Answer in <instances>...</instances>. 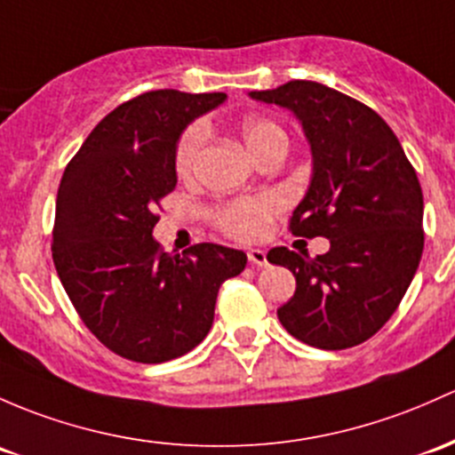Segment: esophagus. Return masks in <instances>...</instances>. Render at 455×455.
<instances>
[{
  "mask_svg": "<svg viewBox=\"0 0 455 455\" xmlns=\"http://www.w3.org/2000/svg\"><path fill=\"white\" fill-rule=\"evenodd\" d=\"M246 255H248V261H251L252 266H266L267 264L266 251H261V248H251Z\"/></svg>",
  "mask_w": 455,
  "mask_h": 455,
  "instance_id": "1",
  "label": "esophagus"
}]
</instances>
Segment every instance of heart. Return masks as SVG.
Wrapping results in <instances>:
<instances>
[{
  "mask_svg": "<svg viewBox=\"0 0 455 455\" xmlns=\"http://www.w3.org/2000/svg\"><path fill=\"white\" fill-rule=\"evenodd\" d=\"M207 124L194 122L188 131L180 135L179 146H176V172L180 176H189L196 170L203 152L204 141H207ZM242 137L246 141L251 155L259 152L261 148L272 141L285 140V132L276 126L275 122L264 117H248L242 124ZM276 200L270 196H259V198H242L235 203L227 204L215 213V222L227 235L237 237V240H259L266 233L267 222L276 212Z\"/></svg>",
  "mask_w": 455,
  "mask_h": 455,
  "instance_id": "heart-1",
  "label": "heart"
}]
</instances>
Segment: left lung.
I'll return each mask as SVG.
<instances>
[{
  "mask_svg": "<svg viewBox=\"0 0 455 455\" xmlns=\"http://www.w3.org/2000/svg\"><path fill=\"white\" fill-rule=\"evenodd\" d=\"M299 119L312 150V179L290 228L327 237L309 257L279 246L267 261L296 276L294 296L276 309L296 340L324 351L375 336L399 307L423 255V191L388 124L366 104L312 80L251 91Z\"/></svg>",
  "mask_w": 455,
  "mask_h": 455,
  "instance_id": "1",
  "label": "left lung"
}]
</instances>
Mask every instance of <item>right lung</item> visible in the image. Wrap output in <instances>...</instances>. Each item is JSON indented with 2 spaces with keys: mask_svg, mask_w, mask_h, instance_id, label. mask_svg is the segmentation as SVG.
I'll return each mask as SVG.
<instances>
[{
  "mask_svg": "<svg viewBox=\"0 0 455 455\" xmlns=\"http://www.w3.org/2000/svg\"><path fill=\"white\" fill-rule=\"evenodd\" d=\"M227 93H148L119 104L65 167L56 198L54 257L60 283L89 331L126 360L161 364L207 338L220 285L246 255L196 243L167 255L152 237L155 207L176 188L185 128Z\"/></svg>",
  "mask_w": 455,
  "mask_h": 455,
  "instance_id": "add662e5",
  "label": "right lung"
}]
</instances>
